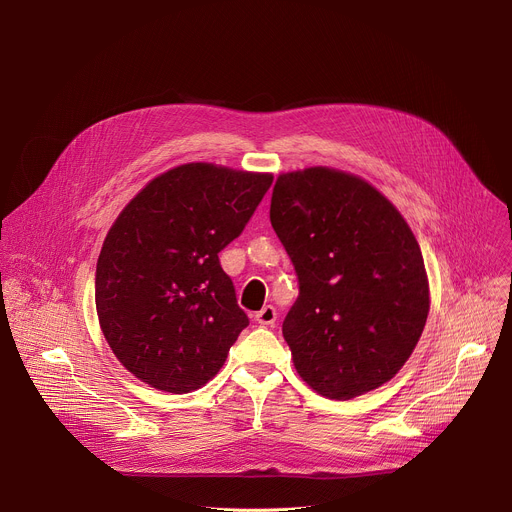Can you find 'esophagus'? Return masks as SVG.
<instances>
[{"mask_svg": "<svg viewBox=\"0 0 512 512\" xmlns=\"http://www.w3.org/2000/svg\"><path fill=\"white\" fill-rule=\"evenodd\" d=\"M255 320L261 324V326H275L277 322V310L273 306H265L261 312L255 314Z\"/></svg>", "mask_w": 512, "mask_h": 512, "instance_id": "34e87169", "label": "esophagus"}]
</instances>
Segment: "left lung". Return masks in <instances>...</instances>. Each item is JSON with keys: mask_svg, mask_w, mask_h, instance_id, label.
Instances as JSON below:
<instances>
[{"mask_svg": "<svg viewBox=\"0 0 512 512\" xmlns=\"http://www.w3.org/2000/svg\"><path fill=\"white\" fill-rule=\"evenodd\" d=\"M269 218L300 285L281 328L300 377L330 399L393 379L429 312L421 249L397 208L352 174L308 168L277 178Z\"/></svg>", "mask_w": 512, "mask_h": 512, "instance_id": "left-lung-1", "label": "left lung"}]
</instances>
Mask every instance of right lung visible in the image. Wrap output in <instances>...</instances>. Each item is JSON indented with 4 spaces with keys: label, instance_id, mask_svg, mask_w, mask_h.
Listing matches in <instances>:
<instances>
[{
    "label": "right lung",
    "instance_id": "1",
    "mask_svg": "<svg viewBox=\"0 0 512 512\" xmlns=\"http://www.w3.org/2000/svg\"><path fill=\"white\" fill-rule=\"evenodd\" d=\"M271 174L186 164L145 186L103 243L95 304L123 367L168 393L208 383L249 326L218 253L235 241Z\"/></svg>",
    "mask_w": 512,
    "mask_h": 512
}]
</instances>
